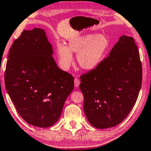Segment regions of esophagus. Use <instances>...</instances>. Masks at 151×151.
<instances>
[{
    "label": "esophagus",
    "instance_id": "obj_1",
    "mask_svg": "<svg viewBox=\"0 0 151 151\" xmlns=\"http://www.w3.org/2000/svg\"><path fill=\"white\" fill-rule=\"evenodd\" d=\"M80 83H81V81H80L79 79H78V78H75V87H78L80 85Z\"/></svg>",
    "mask_w": 151,
    "mask_h": 151
}]
</instances>
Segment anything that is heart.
<instances>
[{
    "label": "heart",
    "instance_id": "heart-1",
    "mask_svg": "<svg viewBox=\"0 0 151 151\" xmlns=\"http://www.w3.org/2000/svg\"><path fill=\"white\" fill-rule=\"evenodd\" d=\"M109 46V40L104 34H87L73 38L67 46L57 44V55L61 68L67 70L73 63L72 53L77 54L78 64L84 70H90L101 63Z\"/></svg>",
    "mask_w": 151,
    "mask_h": 151
}]
</instances>
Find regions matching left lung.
Returning <instances> with one entry per match:
<instances>
[{"label":"left lung","instance_id":"left-lung-1","mask_svg":"<svg viewBox=\"0 0 151 151\" xmlns=\"http://www.w3.org/2000/svg\"><path fill=\"white\" fill-rule=\"evenodd\" d=\"M142 79L138 47L133 37L123 35L107 58L81 76L79 88L89 123L99 129L121 123L136 104Z\"/></svg>","mask_w":151,"mask_h":151}]
</instances>
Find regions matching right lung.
<instances>
[{"label": "right lung", "instance_id": "obj_1", "mask_svg": "<svg viewBox=\"0 0 151 151\" xmlns=\"http://www.w3.org/2000/svg\"><path fill=\"white\" fill-rule=\"evenodd\" d=\"M52 47L40 28L24 30L9 53L4 84L16 110L37 127L52 126L58 120L74 78L60 70Z\"/></svg>", "mask_w": 151, "mask_h": 151}]
</instances>
